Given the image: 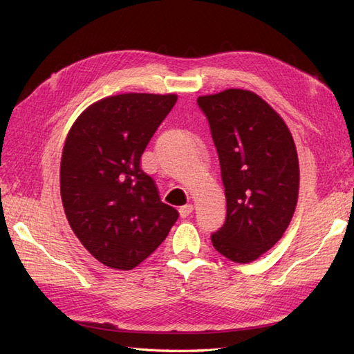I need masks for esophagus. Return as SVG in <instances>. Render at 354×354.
<instances>
[{
  "label": "esophagus",
  "mask_w": 354,
  "mask_h": 354,
  "mask_svg": "<svg viewBox=\"0 0 354 354\" xmlns=\"http://www.w3.org/2000/svg\"><path fill=\"white\" fill-rule=\"evenodd\" d=\"M178 212H180V217H181V218H186V217L190 216L192 212H194V205H192V203H187V205L180 207Z\"/></svg>",
  "instance_id": "34e87169"
}]
</instances>
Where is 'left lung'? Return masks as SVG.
<instances>
[{
  "label": "left lung",
  "instance_id": "left-lung-1",
  "mask_svg": "<svg viewBox=\"0 0 354 354\" xmlns=\"http://www.w3.org/2000/svg\"><path fill=\"white\" fill-rule=\"evenodd\" d=\"M226 194V221L211 234L214 248L251 263L282 238L298 199V156L286 124L260 95L229 88L201 95Z\"/></svg>",
  "mask_w": 354,
  "mask_h": 354
}]
</instances>
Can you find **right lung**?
<instances>
[{"instance_id": "1", "label": "right lung", "mask_w": 354, "mask_h": 354, "mask_svg": "<svg viewBox=\"0 0 354 354\" xmlns=\"http://www.w3.org/2000/svg\"><path fill=\"white\" fill-rule=\"evenodd\" d=\"M176 102V94L111 95L85 109L68 134L60 164L63 208L85 250L112 269L140 264L178 218L140 168Z\"/></svg>"}]
</instances>
